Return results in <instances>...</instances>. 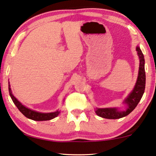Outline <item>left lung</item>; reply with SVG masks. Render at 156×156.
Segmentation results:
<instances>
[{
	"mask_svg": "<svg viewBox=\"0 0 156 156\" xmlns=\"http://www.w3.org/2000/svg\"><path fill=\"white\" fill-rule=\"evenodd\" d=\"M136 51L138 56L139 57L140 62L139 75H138V78L134 88L124 100V103L127 105L126 109L124 111H119L115 107H113V108H97L95 109V113L97 114V115L102 118H105V119H119V118L126 117L129 115L139 104L144 93L145 86H146V73H145L144 67V56L139 46L136 47Z\"/></svg>",
	"mask_w": 156,
	"mask_h": 156,
	"instance_id": "1",
	"label": "left lung"
}]
</instances>
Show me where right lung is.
<instances>
[{"instance_id":"1","label":"right lung","mask_w":156,"mask_h":156,"mask_svg":"<svg viewBox=\"0 0 156 156\" xmlns=\"http://www.w3.org/2000/svg\"><path fill=\"white\" fill-rule=\"evenodd\" d=\"M8 90H9V93L10 96L11 98L12 102H14V104L16 105L17 109L21 112L22 114L23 115H25L26 117L29 118L30 119L34 120V121H47V120H50L54 119V118L56 117L58 115V114L60 113L59 111L54 112H50V113H41L38 112L34 110H32L25 106H24L23 105H22L21 102H20L16 98H15V96L12 95L11 88H10V83H8Z\"/></svg>"}]
</instances>
